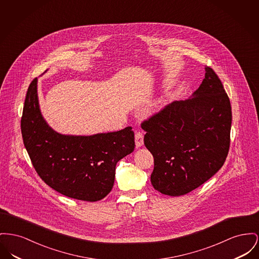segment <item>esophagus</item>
<instances>
[{"label": "esophagus", "mask_w": 259, "mask_h": 259, "mask_svg": "<svg viewBox=\"0 0 259 259\" xmlns=\"http://www.w3.org/2000/svg\"><path fill=\"white\" fill-rule=\"evenodd\" d=\"M135 143H136V147L140 148L143 146L144 144V133L141 131H136L135 133Z\"/></svg>", "instance_id": "esophagus-1"}]
</instances>
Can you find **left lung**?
Here are the masks:
<instances>
[{"mask_svg":"<svg viewBox=\"0 0 259 259\" xmlns=\"http://www.w3.org/2000/svg\"><path fill=\"white\" fill-rule=\"evenodd\" d=\"M193 98L173 102L141 123L152 152L153 188L163 195H186L223 166L230 148L232 109L211 67Z\"/></svg>","mask_w":259,"mask_h":259,"instance_id":"left-lung-1","label":"left lung"}]
</instances>
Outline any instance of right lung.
Segmentation results:
<instances>
[{"instance_id": "obj_1", "label": "right lung", "mask_w": 259, "mask_h": 259, "mask_svg": "<svg viewBox=\"0 0 259 259\" xmlns=\"http://www.w3.org/2000/svg\"><path fill=\"white\" fill-rule=\"evenodd\" d=\"M23 144L40 178L68 198L98 201L111 191L116 163L135 149L132 127L93 136H66L44 120L37 78L31 82L21 116Z\"/></svg>"}]
</instances>
